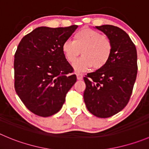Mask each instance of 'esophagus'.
<instances>
[{
	"instance_id": "34e87169",
	"label": "esophagus",
	"mask_w": 149,
	"mask_h": 149,
	"mask_svg": "<svg viewBox=\"0 0 149 149\" xmlns=\"http://www.w3.org/2000/svg\"><path fill=\"white\" fill-rule=\"evenodd\" d=\"M76 76H77V79L78 80H81L83 79V76L80 73H76Z\"/></svg>"
}]
</instances>
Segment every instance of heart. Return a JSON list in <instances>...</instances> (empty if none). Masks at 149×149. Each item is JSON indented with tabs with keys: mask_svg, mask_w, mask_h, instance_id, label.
I'll list each match as a JSON object with an SVG mask.
<instances>
[{
	"mask_svg": "<svg viewBox=\"0 0 149 149\" xmlns=\"http://www.w3.org/2000/svg\"><path fill=\"white\" fill-rule=\"evenodd\" d=\"M62 51L67 61L73 63L79 54L82 57L73 64L77 71H86L93 67L102 68L109 60L112 52V44L108 36L89 28L79 30L73 36V41H65Z\"/></svg>",
	"mask_w": 149,
	"mask_h": 149,
	"instance_id": "1",
	"label": "heart"
}]
</instances>
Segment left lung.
<instances>
[{
    "label": "left lung",
    "mask_w": 149,
    "mask_h": 149,
    "mask_svg": "<svg viewBox=\"0 0 149 149\" xmlns=\"http://www.w3.org/2000/svg\"><path fill=\"white\" fill-rule=\"evenodd\" d=\"M110 38L112 52L102 68L84 78V100L88 111L99 118H108L128 103L138 72L137 50L126 32L110 24L96 26Z\"/></svg>",
    "instance_id": "1"
}]
</instances>
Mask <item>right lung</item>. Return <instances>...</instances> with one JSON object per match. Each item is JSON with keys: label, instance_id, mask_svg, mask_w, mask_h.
<instances>
[{"label": "right lung", "instance_id": "obj_1", "mask_svg": "<svg viewBox=\"0 0 149 149\" xmlns=\"http://www.w3.org/2000/svg\"><path fill=\"white\" fill-rule=\"evenodd\" d=\"M77 25L39 27L21 40L14 55V87L27 109L43 117L57 113L76 81L62 51Z\"/></svg>", "mask_w": 149, "mask_h": 149}]
</instances>
